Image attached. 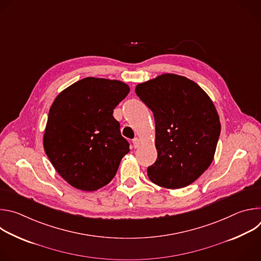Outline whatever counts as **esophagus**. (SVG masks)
<instances>
[{
	"label": "esophagus",
	"mask_w": 261,
	"mask_h": 261,
	"mask_svg": "<svg viewBox=\"0 0 261 261\" xmlns=\"http://www.w3.org/2000/svg\"><path fill=\"white\" fill-rule=\"evenodd\" d=\"M132 142H133V146L135 147V148H137V147H139L140 146V139L139 138H134L133 140H132Z\"/></svg>",
	"instance_id": "1"
}]
</instances>
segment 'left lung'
<instances>
[{
	"label": "left lung",
	"mask_w": 261,
	"mask_h": 261,
	"mask_svg": "<svg viewBox=\"0 0 261 261\" xmlns=\"http://www.w3.org/2000/svg\"><path fill=\"white\" fill-rule=\"evenodd\" d=\"M154 114L158 157L147 167L150 179L167 189L184 188L211 165L221 131L216 107L194 82L162 74L135 88Z\"/></svg>",
	"instance_id": "1"
}]
</instances>
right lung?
<instances>
[{"mask_svg": "<svg viewBox=\"0 0 261 261\" xmlns=\"http://www.w3.org/2000/svg\"><path fill=\"white\" fill-rule=\"evenodd\" d=\"M129 92L128 85L120 81L87 77L55 99L43 137L44 151L72 187L95 191L116 175L130 148L113 114Z\"/></svg>", "mask_w": 261, "mask_h": 261, "instance_id": "1", "label": "right lung"}]
</instances>
